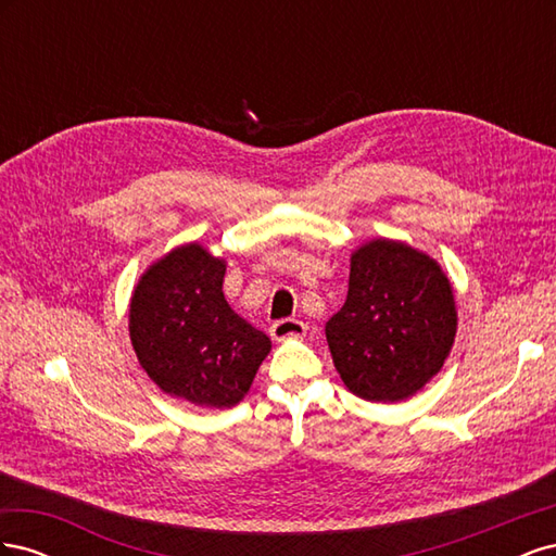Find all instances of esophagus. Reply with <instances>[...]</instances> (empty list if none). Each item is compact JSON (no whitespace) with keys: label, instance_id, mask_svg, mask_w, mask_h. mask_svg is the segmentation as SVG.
I'll use <instances>...</instances> for the list:
<instances>
[{"label":"esophagus","instance_id":"1","mask_svg":"<svg viewBox=\"0 0 556 556\" xmlns=\"http://www.w3.org/2000/svg\"><path fill=\"white\" fill-rule=\"evenodd\" d=\"M308 327L301 323V319H278V323L271 327V336L276 341H285V339H301L306 336Z\"/></svg>","mask_w":556,"mask_h":556}]
</instances>
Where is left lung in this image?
<instances>
[{
  "instance_id": "8db88e82",
  "label": "left lung",
  "mask_w": 556,
  "mask_h": 556,
  "mask_svg": "<svg viewBox=\"0 0 556 556\" xmlns=\"http://www.w3.org/2000/svg\"><path fill=\"white\" fill-rule=\"evenodd\" d=\"M352 394L394 403L441 371L457 333L450 280L425 252L378 239L350 260L348 299L327 327Z\"/></svg>"
}]
</instances>
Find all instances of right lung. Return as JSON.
<instances>
[{
	"instance_id": "right-lung-1",
	"label": "right lung",
	"mask_w": 556,
	"mask_h": 556,
	"mask_svg": "<svg viewBox=\"0 0 556 556\" xmlns=\"http://www.w3.org/2000/svg\"><path fill=\"white\" fill-rule=\"evenodd\" d=\"M225 268L199 243L176 248L143 274L129 306L146 374L166 394L211 408L237 406L271 350L264 331L229 308Z\"/></svg>"
}]
</instances>
